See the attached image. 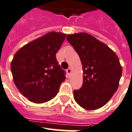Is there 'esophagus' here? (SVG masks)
Returning <instances> with one entry per match:
<instances>
[{"mask_svg": "<svg viewBox=\"0 0 132 132\" xmlns=\"http://www.w3.org/2000/svg\"><path fill=\"white\" fill-rule=\"evenodd\" d=\"M66 72H67V73H68V75H70V74L71 73V72H72L71 68H68V69L66 70Z\"/></svg>", "mask_w": 132, "mask_h": 132, "instance_id": "1", "label": "esophagus"}]
</instances>
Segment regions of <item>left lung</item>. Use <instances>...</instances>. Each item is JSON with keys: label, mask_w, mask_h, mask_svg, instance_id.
<instances>
[{"label": "left lung", "mask_w": 132, "mask_h": 132, "mask_svg": "<svg viewBox=\"0 0 132 132\" xmlns=\"http://www.w3.org/2000/svg\"><path fill=\"white\" fill-rule=\"evenodd\" d=\"M66 38L83 65V85L74 90V99L86 110L100 109L118 89L122 75L119 57L106 45L87 33L68 35Z\"/></svg>", "instance_id": "1"}]
</instances>
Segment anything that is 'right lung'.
Segmentation results:
<instances>
[{
	"label": "right lung",
	"mask_w": 132,
	"mask_h": 132,
	"mask_svg": "<svg viewBox=\"0 0 132 132\" xmlns=\"http://www.w3.org/2000/svg\"><path fill=\"white\" fill-rule=\"evenodd\" d=\"M65 38L63 33H47L26 44L14 55L11 64L14 83L30 102L44 103L58 93L66 73L58 64L55 54Z\"/></svg>",
	"instance_id": "obj_1"
}]
</instances>
